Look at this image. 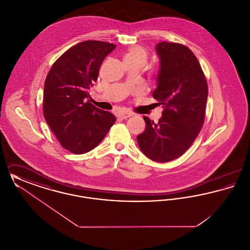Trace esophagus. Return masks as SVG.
Returning a JSON list of instances; mask_svg holds the SVG:
<instances>
[{"mask_svg": "<svg viewBox=\"0 0 250 250\" xmlns=\"http://www.w3.org/2000/svg\"><path fill=\"white\" fill-rule=\"evenodd\" d=\"M133 114L131 112H127V111H123V112H120L118 114V117L121 119H127L131 117Z\"/></svg>", "mask_w": 250, "mask_h": 250, "instance_id": "34e87169", "label": "esophagus"}]
</instances>
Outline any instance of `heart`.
Instances as JSON below:
<instances>
[{"mask_svg":"<svg viewBox=\"0 0 250 250\" xmlns=\"http://www.w3.org/2000/svg\"><path fill=\"white\" fill-rule=\"evenodd\" d=\"M124 60L126 65H139L144 67L149 60V52L140 45L132 46L125 53Z\"/></svg>","mask_w":250,"mask_h":250,"instance_id":"1","label":"heart"}]
</instances>
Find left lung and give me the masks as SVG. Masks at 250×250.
<instances>
[{"instance_id": "8db88e82", "label": "left lung", "mask_w": 250, "mask_h": 250, "mask_svg": "<svg viewBox=\"0 0 250 250\" xmlns=\"http://www.w3.org/2000/svg\"><path fill=\"white\" fill-rule=\"evenodd\" d=\"M157 87L153 97L163 105L157 123L144 116L146 128L137 137L150 159L166 163L185 154L202 128L208 85L202 66L190 48L179 43L160 42Z\"/></svg>"}]
</instances>
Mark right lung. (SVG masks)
Returning <instances> with one entry per match:
<instances>
[{
	"label": "right lung",
	"mask_w": 250,
	"mask_h": 250,
	"mask_svg": "<svg viewBox=\"0 0 250 250\" xmlns=\"http://www.w3.org/2000/svg\"><path fill=\"white\" fill-rule=\"evenodd\" d=\"M115 47L96 40L81 42L62 54L48 71L43 114L62 147L72 154L93 150L116 121L112 113L87 100L101 63Z\"/></svg>",
	"instance_id": "obj_1"
}]
</instances>
